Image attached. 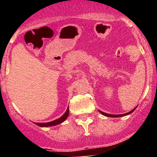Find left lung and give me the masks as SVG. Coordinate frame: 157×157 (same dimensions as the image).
Listing matches in <instances>:
<instances>
[{"mask_svg": "<svg viewBox=\"0 0 157 157\" xmlns=\"http://www.w3.org/2000/svg\"><path fill=\"white\" fill-rule=\"evenodd\" d=\"M136 109V108H135ZM135 109H134L133 110H131L130 112H127V113H125V114H122V115H111V114H107V113H105V112H101V111H99L100 112H101V114L104 115V116H109V117H120V116H127V115L128 114H130V113H132L133 112H134V110H135Z\"/></svg>", "mask_w": 157, "mask_h": 157, "instance_id": "8db88e82", "label": "left lung"}]
</instances>
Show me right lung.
Returning <instances> with one entry per match:
<instances>
[{"mask_svg": "<svg viewBox=\"0 0 157 157\" xmlns=\"http://www.w3.org/2000/svg\"><path fill=\"white\" fill-rule=\"evenodd\" d=\"M69 115V109L67 108V109L66 112H65L64 114L61 116L60 118H59L58 120H54V121L52 122H49V123H36L37 126H39V127H51V126H55V125H57V124H59V123H61L62 122L66 120L67 116Z\"/></svg>", "mask_w": 157, "mask_h": 157, "instance_id": "right-lung-1", "label": "right lung"}]
</instances>
